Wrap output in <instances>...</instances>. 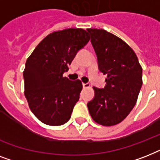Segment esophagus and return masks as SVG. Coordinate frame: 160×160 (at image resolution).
<instances>
[{"mask_svg": "<svg viewBox=\"0 0 160 160\" xmlns=\"http://www.w3.org/2000/svg\"><path fill=\"white\" fill-rule=\"evenodd\" d=\"M90 84H88V83H86V84H85V83H83V88H85V89H86V88H90Z\"/></svg>", "mask_w": 160, "mask_h": 160, "instance_id": "esophagus-1", "label": "esophagus"}]
</instances>
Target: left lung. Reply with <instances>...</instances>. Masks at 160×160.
<instances>
[{"label":"left lung","instance_id":"8db88e82","mask_svg":"<svg viewBox=\"0 0 160 160\" xmlns=\"http://www.w3.org/2000/svg\"><path fill=\"white\" fill-rule=\"evenodd\" d=\"M87 31L99 69L107 76L104 89L93 87L95 97L88 102V109L97 124L115 125L128 116L136 104L143 83L142 67L131 47L118 36L103 29Z\"/></svg>","mask_w":160,"mask_h":160}]
</instances>
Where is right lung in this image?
<instances>
[{
    "label": "right lung",
    "mask_w": 160,
    "mask_h": 160,
    "mask_svg": "<svg viewBox=\"0 0 160 160\" xmlns=\"http://www.w3.org/2000/svg\"><path fill=\"white\" fill-rule=\"evenodd\" d=\"M89 41L83 29L55 31L38 44L26 60L25 96L32 113L44 124L58 126L70 119L83 85L80 80L71 81L63 74Z\"/></svg>",
    "instance_id": "right-lung-1"
}]
</instances>
